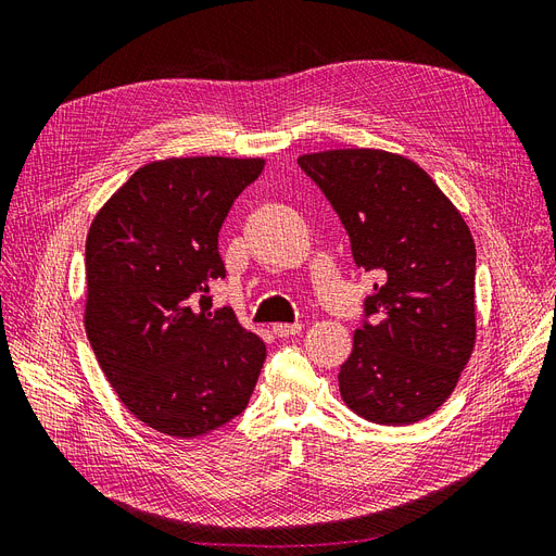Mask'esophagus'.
<instances>
[{
  "label": "esophagus",
  "mask_w": 556,
  "mask_h": 556,
  "mask_svg": "<svg viewBox=\"0 0 556 556\" xmlns=\"http://www.w3.org/2000/svg\"><path fill=\"white\" fill-rule=\"evenodd\" d=\"M299 331H301V325H288V323L274 325V333L280 336V339H290V336H296Z\"/></svg>",
  "instance_id": "34e87169"
}]
</instances>
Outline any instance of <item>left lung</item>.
I'll use <instances>...</instances> for the list:
<instances>
[{"label":"left lung","mask_w":556,"mask_h":556,"mask_svg":"<svg viewBox=\"0 0 556 556\" xmlns=\"http://www.w3.org/2000/svg\"><path fill=\"white\" fill-rule=\"evenodd\" d=\"M350 237L352 257L380 282L352 336L339 387L376 425L439 410L476 348V243L457 206L413 160L376 148L301 155Z\"/></svg>","instance_id":"1"}]
</instances>
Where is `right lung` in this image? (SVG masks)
I'll use <instances>...</instances> for the list:
<instances>
[{
  "label": "right lung",
  "instance_id": "obj_1",
  "mask_svg": "<svg viewBox=\"0 0 556 556\" xmlns=\"http://www.w3.org/2000/svg\"><path fill=\"white\" fill-rule=\"evenodd\" d=\"M262 157L143 164L97 211L86 241V333L117 399L174 439H199L243 413L266 345L231 308L217 237Z\"/></svg>",
  "mask_w": 556,
  "mask_h": 556
}]
</instances>
